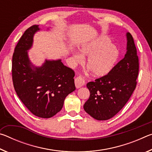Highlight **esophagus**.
Returning <instances> with one entry per match:
<instances>
[{
	"mask_svg": "<svg viewBox=\"0 0 152 152\" xmlns=\"http://www.w3.org/2000/svg\"><path fill=\"white\" fill-rule=\"evenodd\" d=\"M84 80L80 76H78L75 78V85L76 88H80L84 85Z\"/></svg>",
	"mask_w": 152,
	"mask_h": 152,
	"instance_id": "esophagus-1",
	"label": "esophagus"
}]
</instances>
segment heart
Returning a JSON list of instances; mask_svg holds the SVG:
<instances>
[{
  "mask_svg": "<svg viewBox=\"0 0 152 152\" xmlns=\"http://www.w3.org/2000/svg\"><path fill=\"white\" fill-rule=\"evenodd\" d=\"M109 37L101 35L94 39L82 43L78 52H74L73 57L76 64H82L83 56H88L87 67L93 76L103 77L109 74L116 66L120 57V50Z\"/></svg>",
  "mask_w": 152,
  "mask_h": 152,
  "instance_id": "1",
  "label": "heart"
}]
</instances>
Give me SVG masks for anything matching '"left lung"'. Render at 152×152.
<instances>
[{"label": "left lung", "instance_id": "obj_1", "mask_svg": "<svg viewBox=\"0 0 152 152\" xmlns=\"http://www.w3.org/2000/svg\"><path fill=\"white\" fill-rule=\"evenodd\" d=\"M127 48L123 60L107 76L90 82V97L84 109L94 119L108 120L125 106L136 87L139 59L132 35L126 33Z\"/></svg>", "mask_w": 152, "mask_h": 152}]
</instances>
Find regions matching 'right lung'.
Segmentation results:
<instances>
[{
    "label": "right lung",
    "mask_w": 152,
    "mask_h": 152,
    "mask_svg": "<svg viewBox=\"0 0 152 152\" xmlns=\"http://www.w3.org/2000/svg\"><path fill=\"white\" fill-rule=\"evenodd\" d=\"M40 30L39 25L29 27L15 47L12 82L18 96L33 115L50 118L60 111L66 97L76 90L75 74L61 59L45 60L41 66L33 64L28 51L32 48L35 33Z\"/></svg>",
    "instance_id": "1"
}]
</instances>
